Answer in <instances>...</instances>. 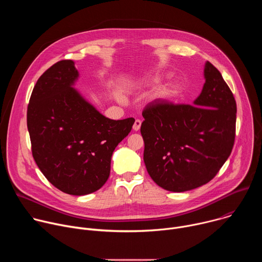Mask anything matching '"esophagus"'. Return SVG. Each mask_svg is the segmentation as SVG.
<instances>
[{
    "label": "esophagus",
    "instance_id": "esophagus-1",
    "mask_svg": "<svg viewBox=\"0 0 262 262\" xmlns=\"http://www.w3.org/2000/svg\"><path fill=\"white\" fill-rule=\"evenodd\" d=\"M141 124H142V121H141L140 119H136V121H135V123H134V125H133L134 130L138 132V130L140 129V127H141Z\"/></svg>",
    "mask_w": 262,
    "mask_h": 262
}]
</instances>
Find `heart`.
I'll return each mask as SVG.
<instances>
[{
    "mask_svg": "<svg viewBox=\"0 0 262 262\" xmlns=\"http://www.w3.org/2000/svg\"><path fill=\"white\" fill-rule=\"evenodd\" d=\"M174 92H176V87H172L171 89L167 90V91L165 92V94H166V95H171V94H173Z\"/></svg>",
    "mask_w": 262,
    "mask_h": 262,
    "instance_id": "1",
    "label": "heart"
}]
</instances>
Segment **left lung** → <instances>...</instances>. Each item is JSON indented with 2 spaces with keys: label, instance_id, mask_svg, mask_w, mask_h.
I'll return each mask as SVG.
<instances>
[{
  "label": "left lung",
  "instance_id": "obj_1",
  "mask_svg": "<svg viewBox=\"0 0 262 262\" xmlns=\"http://www.w3.org/2000/svg\"><path fill=\"white\" fill-rule=\"evenodd\" d=\"M204 77L194 104L156 100L142 112L144 163L154 181L167 191L185 192L209 182L232 151L233 93L210 62Z\"/></svg>",
  "mask_w": 262,
  "mask_h": 262
}]
</instances>
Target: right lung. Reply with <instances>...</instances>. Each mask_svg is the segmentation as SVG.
<instances>
[{
	"mask_svg": "<svg viewBox=\"0 0 262 262\" xmlns=\"http://www.w3.org/2000/svg\"><path fill=\"white\" fill-rule=\"evenodd\" d=\"M78 76L71 60L47 69L32 91L27 125L32 156L46 178L63 193L82 196L105 183L112 155L135 119L101 115L71 87Z\"/></svg>",
	"mask_w": 262,
	"mask_h": 262,
	"instance_id": "add662e5",
	"label": "right lung"
}]
</instances>
